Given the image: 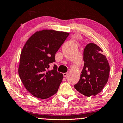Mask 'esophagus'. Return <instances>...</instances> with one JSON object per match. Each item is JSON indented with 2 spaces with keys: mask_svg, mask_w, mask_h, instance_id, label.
<instances>
[{
  "mask_svg": "<svg viewBox=\"0 0 123 123\" xmlns=\"http://www.w3.org/2000/svg\"><path fill=\"white\" fill-rule=\"evenodd\" d=\"M67 75H68V73H63V76H64V77H67Z\"/></svg>",
  "mask_w": 123,
  "mask_h": 123,
  "instance_id": "obj_1",
  "label": "esophagus"
}]
</instances>
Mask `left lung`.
I'll return each instance as SVG.
<instances>
[{"instance_id": "obj_1", "label": "left lung", "mask_w": 123, "mask_h": 123, "mask_svg": "<svg viewBox=\"0 0 123 123\" xmlns=\"http://www.w3.org/2000/svg\"><path fill=\"white\" fill-rule=\"evenodd\" d=\"M103 50L93 43L84 50V66L79 82L74 85L77 91L90 97L99 93L108 80L110 67Z\"/></svg>"}]
</instances>
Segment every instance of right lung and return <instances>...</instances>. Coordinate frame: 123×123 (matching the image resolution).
Wrapping results in <instances>:
<instances>
[{
    "label": "right lung",
    "instance_id": "obj_1",
    "mask_svg": "<svg viewBox=\"0 0 123 123\" xmlns=\"http://www.w3.org/2000/svg\"><path fill=\"white\" fill-rule=\"evenodd\" d=\"M69 35L65 32L44 30L34 33L25 44L18 74L26 90L35 97L46 99L57 92L63 75L58 72L55 64L52 70L48 69Z\"/></svg>",
    "mask_w": 123,
    "mask_h": 123
}]
</instances>
